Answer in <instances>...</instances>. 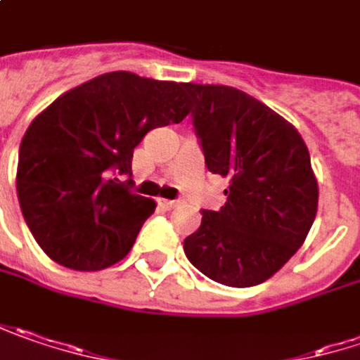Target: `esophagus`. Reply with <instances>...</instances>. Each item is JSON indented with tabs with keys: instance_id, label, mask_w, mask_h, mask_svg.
Wrapping results in <instances>:
<instances>
[{
	"instance_id": "1",
	"label": "esophagus",
	"mask_w": 360,
	"mask_h": 360,
	"mask_svg": "<svg viewBox=\"0 0 360 360\" xmlns=\"http://www.w3.org/2000/svg\"><path fill=\"white\" fill-rule=\"evenodd\" d=\"M158 205H160L162 208H166V210H172V208L178 207L180 202H178V200H166V198H160V200H158Z\"/></svg>"
}]
</instances>
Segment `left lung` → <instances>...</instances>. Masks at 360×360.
<instances>
[{"label":"left lung","mask_w":360,"mask_h":360,"mask_svg":"<svg viewBox=\"0 0 360 360\" xmlns=\"http://www.w3.org/2000/svg\"><path fill=\"white\" fill-rule=\"evenodd\" d=\"M208 172L229 178L221 210L184 239L207 278L251 288L279 271L306 241L318 210V180L297 129L274 109L226 84H184Z\"/></svg>","instance_id":"obj_1"}]
</instances>
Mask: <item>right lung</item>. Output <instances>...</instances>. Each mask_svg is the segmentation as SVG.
<instances>
[{
  "label": "right lung",
  "instance_id": "right-lung-1",
  "mask_svg": "<svg viewBox=\"0 0 360 360\" xmlns=\"http://www.w3.org/2000/svg\"><path fill=\"white\" fill-rule=\"evenodd\" d=\"M188 113L184 82L115 70L66 91L30 123L15 188L26 225L50 259L99 271L131 251L155 202L134 194L121 176H131L143 135Z\"/></svg>",
  "mask_w": 360,
  "mask_h": 360
}]
</instances>
